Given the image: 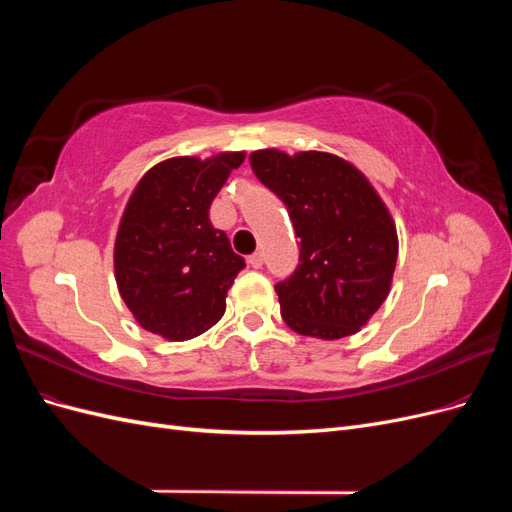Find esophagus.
I'll use <instances>...</instances> for the list:
<instances>
[{"mask_svg":"<svg viewBox=\"0 0 512 512\" xmlns=\"http://www.w3.org/2000/svg\"><path fill=\"white\" fill-rule=\"evenodd\" d=\"M247 262H250V265H252L254 269H260L262 262H265V254H262V252H254L250 258H247Z\"/></svg>","mask_w":512,"mask_h":512,"instance_id":"esophagus-1","label":"esophagus"}]
</instances>
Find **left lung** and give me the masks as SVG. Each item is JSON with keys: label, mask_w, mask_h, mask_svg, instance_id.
Listing matches in <instances>:
<instances>
[{"label": "left lung", "mask_w": 512, "mask_h": 512, "mask_svg": "<svg viewBox=\"0 0 512 512\" xmlns=\"http://www.w3.org/2000/svg\"><path fill=\"white\" fill-rule=\"evenodd\" d=\"M256 177L284 200L301 256L275 286L292 331L316 339L359 333L389 297L397 228L374 185L348 160L327 151L258 149Z\"/></svg>", "instance_id": "left-lung-1"}]
</instances>
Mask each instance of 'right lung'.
Segmentation results:
<instances>
[{"instance_id":"obj_1","label":"right lung","mask_w":512,"mask_h":512,"mask_svg":"<svg viewBox=\"0 0 512 512\" xmlns=\"http://www.w3.org/2000/svg\"><path fill=\"white\" fill-rule=\"evenodd\" d=\"M245 151L200 160L168 158L141 177L115 239V280L136 322L168 342L209 331L226 312V294L245 260L209 207Z\"/></svg>"}]
</instances>
